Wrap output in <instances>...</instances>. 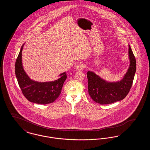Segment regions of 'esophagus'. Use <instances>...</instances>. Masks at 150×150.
<instances>
[{
	"instance_id": "34e87169",
	"label": "esophagus",
	"mask_w": 150,
	"mask_h": 150,
	"mask_svg": "<svg viewBox=\"0 0 150 150\" xmlns=\"http://www.w3.org/2000/svg\"><path fill=\"white\" fill-rule=\"evenodd\" d=\"M84 68H85V65L83 64H79L75 66V69L78 71L82 70L84 69Z\"/></svg>"
}]
</instances>
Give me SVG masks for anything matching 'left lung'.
I'll list each match as a JSON object with an SVG mask.
<instances>
[{
    "label": "left lung",
    "instance_id": "8db88e82",
    "mask_svg": "<svg viewBox=\"0 0 150 150\" xmlns=\"http://www.w3.org/2000/svg\"><path fill=\"white\" fill-rule=\"evenodd\" d=\"M130 64L121 80L108 82L93 71H88V93L92 100L100 105H107L123 100L132 87L136 71V60L129 45Z\"/></svg>",
    "mask_w": 150,
    "mask_h": 150
}]
</instances>
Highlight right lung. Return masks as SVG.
<instances>
[{
    "mask_svg": "<svg viewBox=\"0 0 150 150\" xmlns=\"http://www.w3.org/2000/svg\"><path fill=\"white\" fill-rule=\"evenodd\" d=\"M24 44L15 64V74L23 96L30 102L41 105L53 102L60 95L64 81L66 72L61 74L59 78L48 82H38L31 80L25 71L22 63V51Z\"/></svg>",
    "mask_w": 150,
    "mask_h": 150,
    "instance_id": "right-lung-1",
    "label": "right lung"
}]
</instances>
